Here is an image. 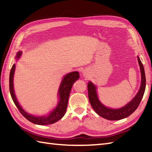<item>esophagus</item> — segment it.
I'll return each instance as SVG.
<instances>
[{"instance_id": "1", "label": "esophagus", "mask_w": 152, "mask_h": 152, "mask_svg": "<svg viewBox=\"0 0 152 152\" xmlns=\"http://www.w3.org/2000/svg\"><path fill=\"white\" fill-rule=\"evenodd\" d=\"M83 74H84V76L86 75V73H83Z\"/></svg>"}]
</instances>
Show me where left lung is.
I'll return each instance as SVG.
<instances>
[{"instance_id": "8db88e82", "label": "left lung", "mask_w": 152, "mask_h": 152, "mask_svg": "<svg viewBox=\"0 0 152 152\" xmlns=\"http://www.w3.org/2000/svg\"><path fill=\"white\" fill-rule=\"evenodd\" d=\"M138 62L140 66L141 72V85L139 91L135 96V98L130 102L128 103L126 106H124L118 109H112L104 106L99 101L96 93V88L94 85L91 82L88 83V99L94 111L102 118L112 121L120 120L127 118L131 115L139 107L142 98L144 93H145L146 87V77L145 74L143 65L141 63V60L138 57Z\"/></svg>"}]
</instances>
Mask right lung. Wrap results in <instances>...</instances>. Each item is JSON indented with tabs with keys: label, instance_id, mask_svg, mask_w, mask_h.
<instances>
[{
	"label": "right lung",
	"instance_id": "obj_1",
	"mask_svg": "<svg viewBox=\"0 0 152 152\" xmlns=\"http://www.w3.org/2000/svg\"><path fill=\"white\" fill-rule=\"evenodd\" d=\"M22 54V52H18L17 54L16 58L18 59L20 58ZM15 69V64H13L11 67L10 75V91L11 96L12 98L15 105L17 107L19 112L21 114L26 118L30 122L34 124H39V125H47V124H50L57 122L58 121L61 119L63 116L65 115L66 110H67L68 99L70 92H71V88L73 83L79 78V72H72L67 74L64 77L62 80L60 87L59 88V96H60V102H58V106L56 107L52 112L48 116H40V117H35L32 115H30L22 109V107L18 104V101L15 97L14 90H13V75Z\"/></svg>",
	"mask_w": 152,
	"mask_h": 152
}]
</instances>
